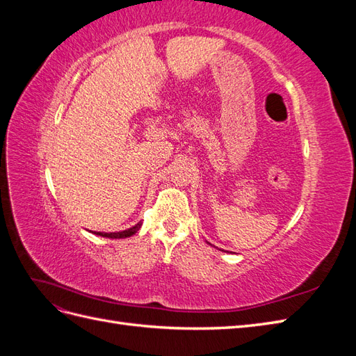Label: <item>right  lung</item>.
<instances>
[{
    "label": "right lung",
    "instance_id": "obj_1",
    "mask_svg": "<svg viewBox=\"0 0 356 356\" xmlns=\"http://www.w3.org/2000/svg\"><path fill=\"white\" fill-rule=\"evenodd\" d=\"M141 221H139L136 225H134V227L127 229V230H123V232H117V233H102V232H95V234L98 236H102V238H110V239H124V238H129V236L135 234L139 229H141Z\"/></svg>",
    "mask_w": 356,
    "mask_h": 356
}]
</instances>
